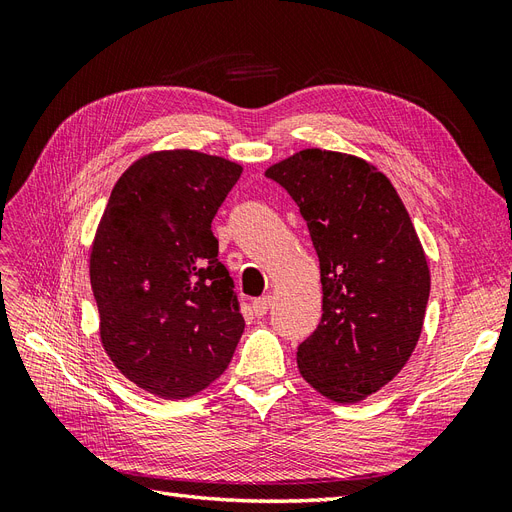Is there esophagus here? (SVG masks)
<instances>
[{
    "label": "esophagus",
    "instance_id": "obj_1",
    "mask_svg": "<svg viewBox=\"0 0 512 512\" xmlns=\"http://www.w3.org/2000/svg\"><path fill=\"white\" fill-rule=\"evenodd\" d=\"M271 297H260V299H256L254 303H252V307H254V314L258 316V318H262L265 316L269 309H271Z\"/></svg>",
    "mask_w": 512,
    "mask_h": 512
}]
</instances>
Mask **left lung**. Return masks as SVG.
<instances>
[{
	"instance_id": "left-lung-1",
	"label": "left lung",
	"mask_w": 512,
	"mask_h": 512,
	"mask_svg": "<svg viewBox=\"0 0 512 512\" xmlns=\"http://www.w3.org/2000/svg\"><path fill=\"white\" fill-rule=\"evenodd\" d=\"M297 203L320 260L322 320L299 346L303 380L335 404L389 384L423 331L431 275L393 183L374 164L303 149L265 170Z\"/></svg>"
}]
</instances>
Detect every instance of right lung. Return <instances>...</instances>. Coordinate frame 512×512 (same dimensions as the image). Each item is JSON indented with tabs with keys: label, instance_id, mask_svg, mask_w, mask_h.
<instances>
[{
	"label": "right lung",
	"instance_id": "obj_1",
	"mask_svg": "<svg viewBox=\"0 0 512 512\" xmlns=\"http://www.w3.org/2000/svg\"><path fill=\"white\" fill-rule=\"evenodd\" d=\"M243 166L194 149L132 162L89 250L100 342L138 389L185 399L218 380L245 329L211 222Z\"/></svg>",
	"mask_w": 512,
	"mask_h": 512
}]
</instances>
